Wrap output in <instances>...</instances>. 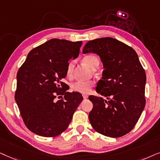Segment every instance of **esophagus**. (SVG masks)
I'll list each match as a JSON object with an SVG mask.
<instances>
[{
  "instance_id": "34e87169",
  "label": "esophagus",
  "mask_w": 160,
  "mask_h": 160,
  "mask_svg": "<svg viewBox=\"0 0 160 160\" xmlns=\"http://www.w3.org/2000/svg\"><path fill=\"white\" fill-rule=\"evenodd\" d=\"M82 97H83V99H88V96L87 95V94H82Z\"/></svg>"
}]
</instances>
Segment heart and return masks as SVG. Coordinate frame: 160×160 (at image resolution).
Instances as JSON below:
<instances>
[{"label": "heart", "instance_id": "b5f03b06", "mask_svg": "<svg viewBox=\"0 0 160 160\" xmlns=\"http://www.w3.org/2000/svg\"><path fill=\"white\" fill-rule=\"evenodd\" d=\"M83 62L88 65L89 67L94 69L99 65V59L94 55H87L82 58ZM74 67V61L73 60L69 61L67 63L66 73L69 78H71L73 74ZM94 85L93 80H86V81H77L71 85V89L75 92L80 93H88L92 88Z\"/></svg>", "mask_w": 160, "mask_h": 160}]
</instances>
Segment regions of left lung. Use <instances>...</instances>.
<instances>
[{
    "instance_id": "left-lung-1",
    "label": "left lung",
    "mask_w": 160,
    "mask_h": 160,
    "mask_svg": "<svg viewBox=\"0 0 160 160\" xmlns=\"http://www.w3.org/2000/svg\"><path fill=\"white\" fill-rule=\"evenodd\" d=\"M82 52L99 55L105 69L96 91L107 99L88 97L93 103L88 115L91 126L108 137L125 135L135 127L146 105V75L137 52L110 37L88 41Z\"/></svg>"
}]
</instances>
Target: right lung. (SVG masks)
<instances>
[{
	"instance_id": "obj_1",
	"label": "right lung",
	"mask_w": 160,
	"mask_h": 160,
	"mask_svg": "<svg viewBox=\"0 0 160 160\" xmlns=\"http://www.w3.org/2000/svg\"><path fill=\"white\" fill-rule=\"evenodd\" d=\"M82 44L50 39L30 51L19 69L14 99L25 125L34 134L60 135L82 101L81 93L67 91V84L62 82L69 59L78 56ZM57 96L62 99L57 101Z\"/></svg>"
}]
</instances>
